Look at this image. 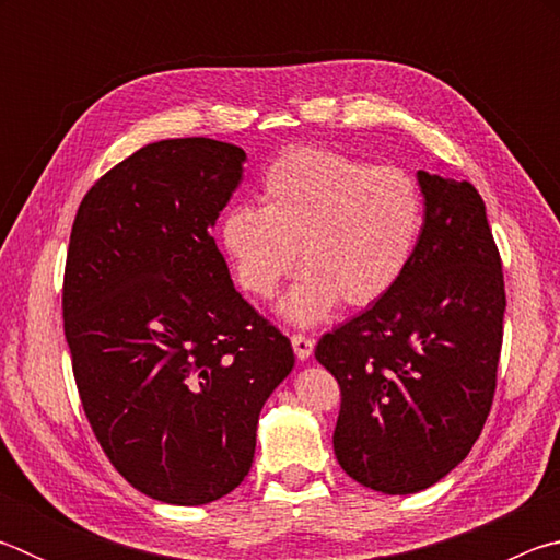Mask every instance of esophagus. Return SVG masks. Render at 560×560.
<instances>
[{"mask_svg": "<svg viewBox=\"0 0 560 560\" xmlns=\"http://www.w3.org/2000/svg\"><path fill=\"white\" fill-rule=\"evenodd\" d=\"M291 346H293V353H296L299 360H308L311 353H314V340L303 334H293Z\"/></svg>", "mask_w": 560, "mask_h": 560, "instance_id": "1", "label": "esophagus"}]
</instances>
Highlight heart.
I'll return each mask as SVG.
<instances>
[{
	"mask_svg": "<svg viewBox=\"0 0 560 560\" xmlns=\"http://www.w3.org/2000/svg\"><path fill=\"white\" fill-rule=\"evenodd\" d=\"M259 205L222 214L217 240L232 277L271 299L296 267L281 316L314 326L343 301L365 308L387 296L417 254L424 192L410 170L373 165L336 150L296 148L264 170Z\"/></svg>",
	"mask_w": 560,
	"mask_h": 560,
	"instance_id": "1",
	"label": "heart"
}]
</instances>
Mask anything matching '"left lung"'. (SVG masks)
<instances>
[{
    "instance_id": "8db88e82",
    "label": "left lung",
    "mask_w": 560,
    "mask_h": 560,
    "mask_svg": "<svg viewBox=\"0 0 560 560\" xmlns=\"http://www.w3.org/2000/svg\"><path fill=\"white\" fill-rule=\"evenodd\" d=\"M424 226L400 283L330 330L316 360L340 387L336 459L358 485L415 494L485 428L504 338V273L467 179L417 173Z\"/></svg>"
}]
</instances>
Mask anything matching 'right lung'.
I'll return each instance as SVG.
<instances>
[{"label": "right lung", "mask_w": 560, "mask_h": 560, "mask_svg": "<svg viewBox=\"0 0 560 560\" xmlns=\"http://www.w3.org/2000/svg\"><path fill=\"white\" fill-rule=\"evenodd\" d=\"M246 153L212 138L140 148L75 212L63 334L91 430L128 485L175 506L230 494L293 368L289 338L234 289L210 230Z\"/></svg>", "instance_id": "right-lung-1"}]
</instances>
